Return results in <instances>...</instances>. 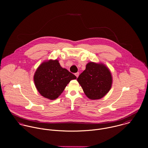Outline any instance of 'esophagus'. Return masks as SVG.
Wrapping results in <instances>:
<instances>
[{"label": "esophagus", "instance_id": "1", "mask_svg": "<svg viewBox=\"0 0 148 148\" xmlns=\"http://www.w3.org/2000/svg\"><path fill=\"white\" fill-rule=\"evenodd\" d=\"M79 73L78 72V73H76L75 74V76L78 78V76H79Z\"/></svg>", "mask_w": 148, "mask_h": 148}]
</instances>
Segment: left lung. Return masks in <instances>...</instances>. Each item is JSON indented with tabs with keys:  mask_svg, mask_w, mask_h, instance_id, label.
I'll list each match as a JSON object with an SVG mask.
<instances>
[{
	"mask_svg": "<svg viewBox=\"0 0 148 148\" xmlns=\"http://www.w3.org/2000/svg\"><path fill=\"white\" fill-rule=\"evenodd\" d=\"M77 81L86 95L91 99H98L110 90L112 77L109 69L102 64L89 62Z\"/></svg>",
	"mask_w": 148,
	"mask_h": 148,
	"instance_id": "obj_1",
	"label": "left lung"
}]
</instances>
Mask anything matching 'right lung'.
Instances as JSON below:
<instances>
[{
  "label": "right lung",
  "instance_id": "right-lung-1",
  "mask_svg": "<svg viewBox=\"0 0 148 148\" xmlns=\"http://www.w3.org/2000/svg\"><path fill=\"white\" fill-rule=\"evenodd\" d=\"M75 75L62 68L58 60L42 63L35 71L34 80L39 92L49 99L57 98Z\"/></svg>",
  "mask_w": 148,
  "mask_h": 148
}]
</instances>
